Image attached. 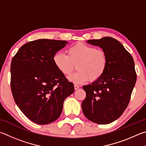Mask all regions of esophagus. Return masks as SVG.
Listing matches in <instances>:
<instances>
[{"mask_svg": "<svg viewBox=\"0 0 146 146\" xmlns=\"http://www.w3.org/2000/svg\"><path fill=\"white\" fill-rule=\"evenodd\" d=\"M80 88V86H78V85H74V89L75 90H78V89Z\"/></svg>", "mask_w": 146, "mask_h": 146, "instance_id": "1", "label": "esophagus"}]
</instances>
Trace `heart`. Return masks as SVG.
I'll use <instances>...</instances> for the list:
<instances>
[{"mask_svg":"<svg viewBox=\"0 0 146 146\" xmlns=\"http://www.w3.org/2000/svg\"><path fill=\"white\" fill-rule=\"evenodd\" d=\"M67 55L58 52L52 60L56 68L65 76L71 74L76 65L78 71L69 76V80L76 84L95 81L104 74L108 66V58L103 50L82 42L70 46Z\"/></svg>","mask_w":146,"mask_h":146,"instance_id":"b5f03b06","label":"heart"}]
</instances>
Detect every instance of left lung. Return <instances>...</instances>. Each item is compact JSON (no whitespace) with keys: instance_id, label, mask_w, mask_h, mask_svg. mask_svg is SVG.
<instances>
[{"instance_id":"8db88e82","label":"left lung","mask_w":146,"mask_h":146,"mask_svg":"<svg viewBox=\"0 0 146 146\" xmlns=\"http://www.w3.org/2000/svg\"><path fill=\"white\" fill-rule=\"evenodd\" d=\"M106 52L108 66L104 74L83 86L86 98L81 104L84 115L90 121L107 124L122 115L128 105L137 81L132 56L118 40L111 37L89 40Z\"/></svg>"}]
</instances>
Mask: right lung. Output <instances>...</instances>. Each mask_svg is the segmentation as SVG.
Here are the masks:
<instances>
[{
    "label": "right lung",
    "mask_w": 146,
    "mask_h": 146,
    "mask_svg": "<svg viewBox=\"0 0 146 146\" xmlns=\"http://www.w3.org/2000/svg\"><path fill=\"white\" fill-rule=\"evenodd\" d=\"M68 42L40 39L19 48L11 64V88L20 110L31 121L47 124L57 120L63 102L74 92L72 83L54 64V54Z\"/></svg>",
    "instance_id": "obj_1"
}]
</instances>
